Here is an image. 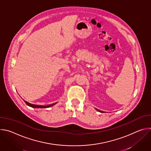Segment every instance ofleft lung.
<instances>
[{"mask_svg": "<svg viewBox=\"0 0 151 151\" xmlns=\"http://www.w3.org/2000/svg\"><path fill=\"white\" fill-rule=\"evenodd\" d=\"M97 111H99V112H103V111H100V110H99V109H96V108H95Z\"/></svg>", "mask_w": 151, "mask_h": 151, "instance_id": "8db88e82", "label": "left lung"}]
</instances>
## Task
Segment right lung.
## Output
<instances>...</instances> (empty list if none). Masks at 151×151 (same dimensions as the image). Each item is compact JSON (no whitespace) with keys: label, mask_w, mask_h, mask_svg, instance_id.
<instances>
[{"label":"right lung","mask_w":151,"mask_h":151,"mask_svg":"<svg viewBox=\"0 0 151 151\" xmlns=\"http://www.w3.org/2000/svg\"><path fill=\"white\" fill-rule=\"evenodd\" d=\"M24 101L26 103V104L30 107H33V108H47V107H51L52 106H54V104H55L57 103H52V104H49V105H37V104H31L25 100H24Z\"/></svg>","instance_id":"1"}]
</instances>
